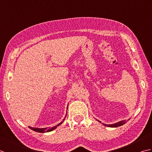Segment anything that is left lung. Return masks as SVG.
Masks as SVG:
<instances>
[{
  "mask_svg": "<svg viewBox=\"0 0 152 152\" xmlns=\"http://www.w3.org/2000/svg\"><path fill=\"white\" fill-rule=\"evenodd\" d=\"M97 120V119H96ZM129 120V119H128V121ZM98 121H99L100 123H101V121L97 120ZM127 121H125V120H123V121H120L119 122H117V123H115V124H102L103 125H104V126H106V127H119V126H121L123 125H124L125 123H127Z\"/></svg>",
  "mask_w": 152,
  "mask_h": 152,
  "instance_id": "8db88e82",
  "label": "left lung"
}]
</instances>
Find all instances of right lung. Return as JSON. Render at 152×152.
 <instances>
[{"mask_svg": "<svg viewBox=\"0 0 152 152\" xmlns=\"http://www.w3.org/2000/svg\"><path fill=\"white\" fill-rule=\"evenodd\" d=\"M67 108H68V106H67ZM64 119H65V118H64ZM64 119H63V121H62L61 123H59V124H57V125L54 126V127H51V128H50V129H48V128H37V127H29L31 129H32V130L34 131L38 132V133H48V132L52 131L54 129H56L58 127V126L60 125L61 124H62L64 120Z\"/></svg>", "mask_w": 152, "mask_h": 152, "instance_id": "right-lung-1", "label": "right lung"}]
</instances>
